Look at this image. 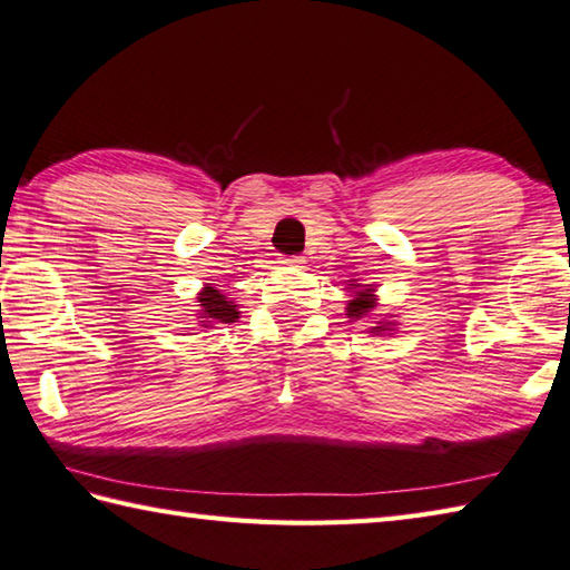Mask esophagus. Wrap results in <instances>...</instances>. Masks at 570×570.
<instances>
[{
  "instance_id": "obj_1",
  "label": "esophagus",
  "mask_w": 570,
  "mask_h": 570,
  "mask_svg": "<svg viewBox=\"0 0 570 570\" xmlns=\"http://www.w3.org/2000/svg\"><path fill=\"white\" fill-rule=\"evenodd\" d=\"M277 263H281V265H293V268H299L302 258H299V255H285V258H281Z\"/></svg>"
}]
</instances>
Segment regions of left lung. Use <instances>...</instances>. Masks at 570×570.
<instances>
[{
  "mask_svg": "<svg viewBox=\"0 0 570 570\" xmlns=\"http://www.w3.org/2000/svg\"><path fill=\"white\" fill-rule=\"evenodd\" d=\"M352 289H354V295L350 302H346V317L356 322V320H364L371 315V309L376 307V295H374V289L362 287V285H354ZM391 330H393V322H389V320H383L376 324V327H371V332L374 334H383Z\"/></svg>",
  "mask_w": 570,
  "mask_h": 570,
  "instance_id": "8db88e82",
  "label": "left lung"
}]
</instances>
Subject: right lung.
I'll list each match as a JSON object with an SVG mask.
<instances>
[{
	"label": "right lung",
	"mask_w": 570,
	"mask_h": 570,
	"mask_svg": "<svg viewBox=\"0 0 570 570\" xmlns=\"http://www.w3.org/2000/svg\"><path fill=\"white\" fill-rule=\"evenodd\" d=\"M199 320L204 324H214V322H224L230 324L238 320V305H234V299H228L224 293H218L214 287H204L199 293Z\"/></svg>",
	"instance_id": "add662e5"
}]
</instances>
